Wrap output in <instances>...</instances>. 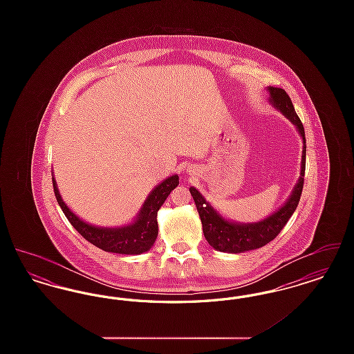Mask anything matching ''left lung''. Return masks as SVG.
I'll return each instance as SVG.
<instances>
[{
    "mask_svg": "<svg viewBox=\"0 0 354 354\" xmlns=\"http://www.w3.org/2000/svg\"><path fill=\"white\" fill-rule=\"evenodd\" d=\"M270 104L283 113L297 129L299 134L303 138V155H301V171L297 185H295L289 199L280 207L276 212H273L268 218L257 223H235L231 220L224 219L219 212L207 202L202 194L191 187L189 192L195 201L199 216L202 220L203 234L207 239L208 244L216 251L227 253H241L252 251L264 247L272 241L280 231L284 228L288 220L293 215L300 202V196L303 192L304 175H305V153H306V142L303 123L297 117L295 107L286 90L268 86Z\"/></svg>",
    "mask_w": 354,
    "mask_h": 354,
    "instance_id": "8db88e82",
    "label": "left lung"
}]
</instances>
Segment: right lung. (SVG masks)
Here are the masks:
<instances>
[{"instance_id": "right-lung-1", "label": "right lung", "mask_w": 354, "mask_h": 354, "mask_svg": "<svg viewBox=\"0 0 354 354\" xmlns=\"http://www.w3.org/2000/svg\"><path fill=\"white\" fill-rule=\"evenodd\" d=\"M179 185V176L172 175L156 185L143 203L133 223L117 228L97 227L80 219L62 201L53 176V187L57 202L71 225L93 245L106 252L120 254H140L147 252L158 236V211L167 199L169 192Z\"/></svg>"}]
</instances>
